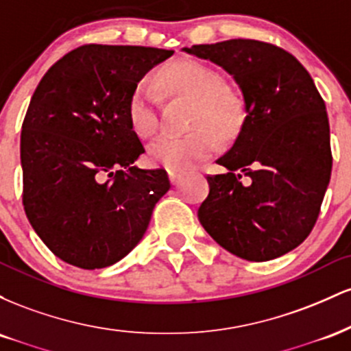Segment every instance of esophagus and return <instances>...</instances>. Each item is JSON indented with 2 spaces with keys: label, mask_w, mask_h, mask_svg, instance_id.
Here are the masks:
<instances>
[{
  "label": "esophagus",
  "mask_w": 351,
  "mask_h": 351,
  "mask_svg": "<svg viewBox=\"0 0 351 351\" xmlns=\"http://www.w3.org/2000/svg\"><path fill=\"white\" fill-rule=\"evenodd\" d=\"M168 176H170V181L173 186H176V184H180L181 181L186 178V173L183 171H168Z\"/></svg>",
  "instance_id": "obj_1"
}]
</instances>
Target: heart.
Segmentation results:
<instances>
[{
	"label": "heart",
	"mask_w": 351,
	"mask_h": 351,
	"mask_svg": "<svg viewBox=\"0 0 351 351\" xmlns=\"http://www.w3.org/2000/svg\"><path fill=\"white\" fill-rule=\"evenodd\" d=\"M162 79L173 92L195 100L191 125L196 128L184 135H158L148 145V160L170 171L191 170L217 150L215 132L224 138L237 134L244 120L243 102L223 90V77L213 67L196 59L175 60ZM158 107V88L150 79L142 80L128 102V122L136 135L145 138L156 130Z\"/></svg>",
	"instance_id": "obj_1"
}]
</instances>
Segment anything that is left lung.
Here are the masks:
<instances>
[{"mask_svg": "<svg viewBox=\"0 0 351 351\" xmlns=\"http://www.w3.org/2000/svg\"><path fill=\"white\" fill-rule=\"evenodd\" d=\"M223 67L239 86L245 119L232 147L209 175L201 226L241 259H276L305 241L332 173L324 99L287 51L254 39L183 47Z\"/></svg>", "mask_w": 351, "mask_h": 351, "instance_id": "obj_1", "label": "left lung"}]
</instances>
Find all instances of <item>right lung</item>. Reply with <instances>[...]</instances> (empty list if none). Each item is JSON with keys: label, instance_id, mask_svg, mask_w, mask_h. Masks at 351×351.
Masks as SVG:
<instances>
[{"label": "right lung", "instance_id": "1", "mask_svg": "<svg viewBox=\"0 0 351 351\" xmlns=\"http://www.w3.org/2000/svg\"><path fill=\"white\" fill-rule=\"evenodd\" d=\"M173 51L86 44L59 59L36 87L21 132L27 219L64 263L102 269L140 243L165 170L134 167L145 148L128 102L148 71Z\"/></svg>", "mask_w": 351, "mask_h": 351}]
</instances>
